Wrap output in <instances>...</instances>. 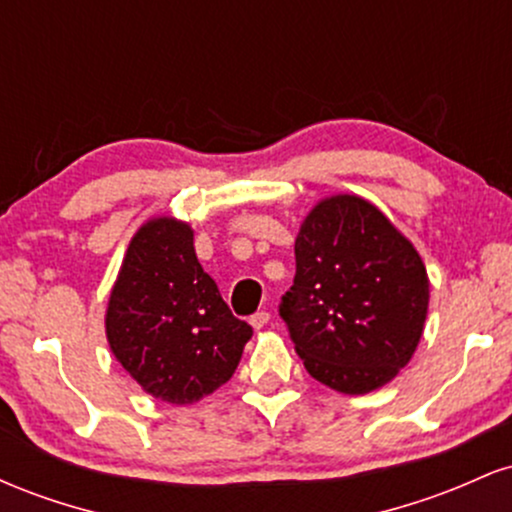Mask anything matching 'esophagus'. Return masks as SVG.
<instances>
[{"mask_svg": "<svg viewBox=\"0 0 512 512\" xmlns=\"http://www.w3.org/2000/svg\"><path fill=\"white\" fill-rule=\"evenodd\" d=\"M267 322H269V313H267V310H257V313L250 317V325L255 327V330H262V327L267 325Z\"/></svg>", "mask_w": 512, "mask_h": 512, "instance_id": "1", "label": "esophagus"}]
</instances>
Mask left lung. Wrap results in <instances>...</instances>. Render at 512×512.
<instances>
[{"label":"left lung","instance_id":"left-lung-1","mask_svg":"<svg viewBox=\"0 0 512 512\" xmlns=\"http://www.w3.org/2000/svg\"><path fill=\"white\" fill-rule=\"evenodd\" d=\"M426 310L424 262L373 204L339 195L310 211L279 315L315 380L346 395L390 383L419 344Z\"/></svg>","mask_w":512,"mask_h":512}]
</instances>
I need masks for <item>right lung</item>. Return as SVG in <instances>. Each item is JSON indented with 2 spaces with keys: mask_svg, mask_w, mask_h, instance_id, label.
<instances>
[{
  "mask_svg": "<svg viewBox=\"0 0 512 512\" xmlns=\"http://www.w3.org/2000/svg\"><path fill=\"white\" fill-rule=\"evenodd\" d=\"M105 330L122 368L170 404L228 383L252 337L199 264L190 226L173 219L149 221L132 238Z\"/></svg>",
  "mask_w": 512,
  "mask_h": 512,
  "instance_id": "obj_1",
  "label": "right lung"
}]
</instances>
